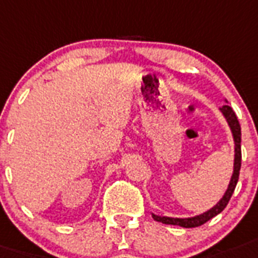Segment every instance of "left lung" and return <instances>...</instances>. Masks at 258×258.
I'll return each mask as SVG.
<instances>
[{"label": "left lung", "instance_id": "8db88e82", "mask_svg": "<svg viewBox=\"0 0 258 258\" xmlns=\"http://www.w3.org/2000/svg\"><path fill=\"white\" fill-rule=\"evenodd\" d=\"M220 110H222L223 115L226 116L227 122H228L229 127L232 130L233 139H235V164H233V174L226 194L223 196V198L218 202L216 206H214L213 209L209 210L207 213L202 214V215L194 216V218H186V219L152 215L153 219L157 220V222H162L164 224H173V226L185 227V228H194V227L202 226V224H205L206 222H209L210 219H213L214 216H216L218 214L222 213L223 210L226 209L227 205H228L229 199H231L233 191H235L236 183L239 181L240 168H241V128H240V123L239 120H237V116H236V114L229 106L224 105Z\"/></svg>", "mask_w": 258, "mask_h": 258}]
</instances>
